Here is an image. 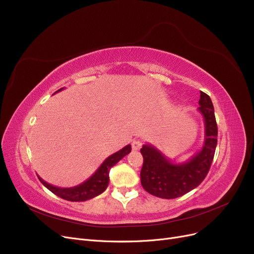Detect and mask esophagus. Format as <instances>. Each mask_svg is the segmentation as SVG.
Wrapping results in <instances>:
<instances>
[{
    "label": "esophagus",
    "mask_w": 254,
    "mask_h": 254,
    "mask_svg": "<svg viewBox=\"0 0 254 254\" xmlns=\"http://www.w3.org/2000/svg\"><path fill=\"white\" fill-rule=\"evenodd\" d=\"M141 146H142L141 140H139V139L133 140V142H132V147H133V149H135V151H137V149L141 148Z\"/></svg>",
    "instance_id": "1"
}]
</instances>
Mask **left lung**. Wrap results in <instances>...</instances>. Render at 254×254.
Instances as JSON below:
<instances>
[{"label": "left lung", "instance_id": "left-lung-1", "mask_svg": "<svg viewBox=\"0 0 254 254\" xmlns=\"http://www.w3.org/2000/svg\"><path fill=\"white\" fill-rule=\"evenodd\" d=\"M198 111L204 118L205 138L200 151L190 160L176 163L154 145L146 143L140 149L143 165L140 179L143 189L162 199H175L199 186L208 174L218 142V126L210 97L200 92Z\"/></svg>", "mask_w": 254, "mask_h": 254}]
</instances>
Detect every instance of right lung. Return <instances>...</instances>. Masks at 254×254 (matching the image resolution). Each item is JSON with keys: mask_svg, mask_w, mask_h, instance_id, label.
Here are the masks:
<instances>
[{"mask_svg": "<svg viewBox=\"0 0 254 254\" xmlns=\"http://www.w3.org/2000/svg\"><path fill=\"white\" fill-rule=\"evenodd\" d=\"M62 90H64V88L56 91L55 93L61 92ZM130 151H132L130 144L126 145L124 148H121L120 151L109 156L98 167V170L94 173L88 180H86L77 186L69 187V189H64V187H58V186L51 185L49 183H47L46 181H44L40 176L37 177H39L40 181L43 183L45 187H47V189H48L50 191H52L54 194L60 196V198L67 201H71V202H83V201L95 198V196L99 195L107 190L109 181H110L109 173H110L111 167L114 166L125 156L129 154Z\"/></svg>", "mask_w": 254, "mask_h": 254, "instance_id": "add662e5", "label": "right lung"}]
</instances>
